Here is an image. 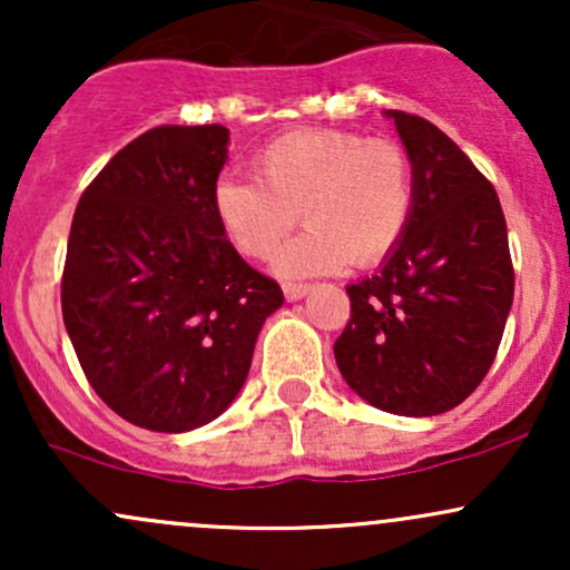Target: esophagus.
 Here are the masks:
<instances>
[{"instance_id": "esophagus-1", "label": "esophagus", "mask_w": 570, "mask_h": 570, "mask_svg": "<svg viewBox=\"0 0 570 570\" xmlns=\"http://www.w3.org/2000/svg\"><path fill=\"white\" fill-rule=\"evenodd\" d=\"M311 292V284H284V294L289 303H297V299H303L305 294Z\"/></svg>"}]
</instances>
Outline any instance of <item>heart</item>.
Segmentation results:
<instances>
[{
	"mask_svg": "<svg viewBox=\"0 0 570 570\" xmlns=\"http://www.w3.org/2000/svg\"><path fill=\"white\" fill-rule=\"evenodd\" d=\"M257 179L219 176L214 214L240 254L267 259L281 248V276H318L351 263H383L402 244L415 206L412 163L402 144L353 130H294L254 158Z\"/></svg>",
	"mask_w": 570,
	"mask_h": 570,
	"instance_id": "obj_1",
	"label": "heart"
}]
</instances>
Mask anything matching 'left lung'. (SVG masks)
I'll return each mask as SVG.
<instances>
[{
	"mask_svg": "<svg viewBox=\"0 0 570 570\" xmlns=\"http://www.w3.org/2000/svg\"><path fill=\"white\" fill-rule=\"evenodd\" d=\"M412 163L415 206L402 244L345 286L340 375L364 402L407 417L458 407L499 351L514 297L499 195L453 139L389 109Z\"/></svg>",
	"mask_w": 570,
	"mask_h": 570,
	"instance_id": "1",
	"label": "left lung"
}]
</instances>
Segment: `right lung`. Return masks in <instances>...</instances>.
<instances>
[{"label":"right lung","mask_w":570,"mask_h":570,"mask_svg":"<svg viewBox=\"0 0 570 570\" xmlns=\"http://www.w3.org/2000/svg\"><path fill=\"white\" fill-rule=\"evenodd\" d=\"M225 126H160L122 147L71 219L61 311L98 396L181 434L233 404L265 318L284 305L214 214Z\"/></svg>","instance_id":"add662e5"}]
</instances>
